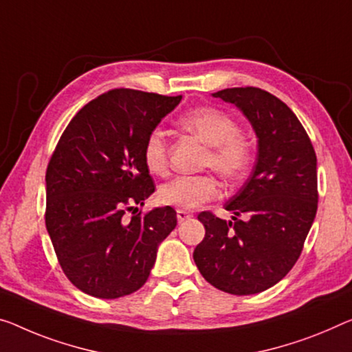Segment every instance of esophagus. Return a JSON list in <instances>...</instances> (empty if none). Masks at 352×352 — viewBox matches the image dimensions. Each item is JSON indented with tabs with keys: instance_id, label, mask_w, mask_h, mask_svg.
Instances as JSON below:
<instances>
[{
	"instance_id": "esophagus-1",
	"label": "esophagus",
	"mask_w": 352,
	"mask_h": 352,
	"mask_svg": "<svg viewBox=\"0 0 352 352\" xmlns=\"http://www.w3.org/2000/svg\"><path fill=\"white\" fill-rule=\"evenodd\" d=\"M176 217H177V221H179V223H182V221H186L187 219H190L192 214L187 212V210H184V209H177L176 210Z\"/></svg>"
}]
</instances>
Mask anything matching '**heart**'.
I'll return each instance as SVG.
<instances>
[{"instance_id":"heart-1","label":"heart","mask_w":352,"mask_h":352,"mask_svg":"<svg viewBox=\"0 0 352 352\" xmlns=\"http://www.w3.org/2000/svg\"><path fill=\"white\" fill-rule=\"evenodd\" d=\"M177 126L208 144L204 166H210L230 181L245 175L253 159V144L244 132L237 131L239 126L228 113L215 107L193 108L177 118ZM143 160L154 175H164L168 168V143L160 131L146 137ZM219 193L220 186L214 176H177L160 187L159 199L166 206L195 209L217 198Z\"/></svg>"}]
</instances>
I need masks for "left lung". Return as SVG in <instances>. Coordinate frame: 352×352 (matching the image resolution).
I'll return each instance as SVG.
<instances>
[{"label": "left lung", "instance_id": "left-lung-1", "mask_svg": "<svg viewBox=\"0 0 352 352\" xmlns=\"http://www.w3.org/2000/svg\"><path fill=\"white\" fill-rule=\"evenodd\" d=\"M212 96L248 118L258 137V159L247 182L225 204L234 212L232 221L210 210L198 214L206 234L193 259L217 289L256 294L278 283L300 256L318 209L316 154L293 110L274 94L245 86Z\"/></svg>", "mask_w": 352, "mask_h": 352}]
</instances>
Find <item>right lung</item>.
<instances>
[{"label": "right lung", "instance_id": "add662e5", "mask_svg": "<svg viewBox=\"0 0 352 352\" xmlns=\"http://www.w3.org/2000/svg\"><path fill=\"white\" fill-rule=\"evenodd\" d=\"M181 99L108 91L70 120L53 151L45 226L63 272L86 294L118 299L142 288L159 244L175 230L171 206L146 214L138 206L155 190L144 140Z\"/></svg>", "mask_w": 352, "mask_h": 352}]
</instances>
